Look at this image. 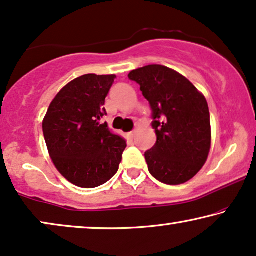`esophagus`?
Wrapping results in <instances>:
<instances>
[{"instance_id": "1", "label": "esophagus", "mask_w": 256, "mask_h": 256, "mask_svg": "<svg viewBox=\"0 0 256 256\" xmlns=\"http://www.w3.org/2000/svg\"><path fill=\"white\" fill-rule=\"evenodd\" d=\"M128 135H129V138H134V135H135V130H132L130 132H128Z\"/></svg>"}]
</instances>
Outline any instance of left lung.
<instances>
[{"mask_svg": "<svg viewBox=\"0 0 256 256\" xmlns=\"http://www.w3.org/2000/svg\"><path fill=\"white\" fill-rule=\"evenodd\" d=\"M128 78L138 82L152 108L157 141L144 157L149 172L168 185L183 184L198 174L211 146L208 101L180 73L148 65Z\"/></svg>", "mask_w": 256, "mask_h": 256, "instance_id": "obj_1", "label": "left lung"}]
</instances>
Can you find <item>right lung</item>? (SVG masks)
Returning a JSON list of instances; mask_svg holds the SVG:
<instances>
[{"label":"right lung","instance_id":"right-lung-1","mask_svg":"<svg viewBox=\"0 0 256 256\" xmlns=\"http://www.w3.org/2000/svg\"><path fill=\"white\" fill-rule=\"evenodd\" d=\"M116 76L85 74L68 82L48 107L43 134L59 172L79 188L100 186L118 172L126 146L106 122L104 100Z\"/></svg>","mask_w":256,"mask_h":256}]
</instances>
